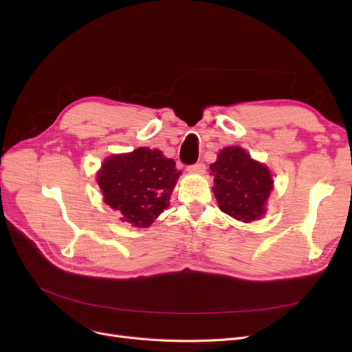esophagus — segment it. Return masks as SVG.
Segmentation results:
<instances>
[{"mask_svg":"<svg viewBox=\"0 0 352 352\" xmlns=\"http://www.w3.org/2000/svg\"><path fill=\"white\" fill-rule=\"evenodd\" d=\"M188 172L195 173V175H202L206 172V164L201 163V162H198L195 164H190V166H188Z\"/></svg>","mask_w":352,"mask_h":352,"instance_id":"obj_1","label":"esophagus"}]
</instances>
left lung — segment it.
Masks as SVG:
<instances>
[{"label":"left lung","instance_id":"left-lung-1","mask_svg":"<svg viewBox=\"0 0 352 352\" xmlns=\"http://www.w3.org/2000/svg\"><path fill=\"white\" fill-rule=\"evenodd\" d=\"M210 170L214 176L212 190L223 212L245 223L264 214L265 199L273 188L267 167L254 162L242 148L228 146Z\"/></svg>","mask_w":352,"mask_h":352}]
</instances>
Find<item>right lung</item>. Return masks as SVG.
Listing matches in <instances>:
<instances>
[{
  "mask_svg": "<svg viewBox=\"0 0 352 352\" xmlns=\"http://www.w3.org/2000/svg\"><path fill=\"white\" fill-rule=\"evenodd\" d=\"M175 166L160 150L142 146L105 160L97 182L105 204L119 210L124 221L144 228L170 206V195L180 176Z\"/></svg>",
  "mask_w": 352,
  "mask_h": 352,
  "instance_id": "add662e5",
  "label": "right lung"
}]
</instances>
